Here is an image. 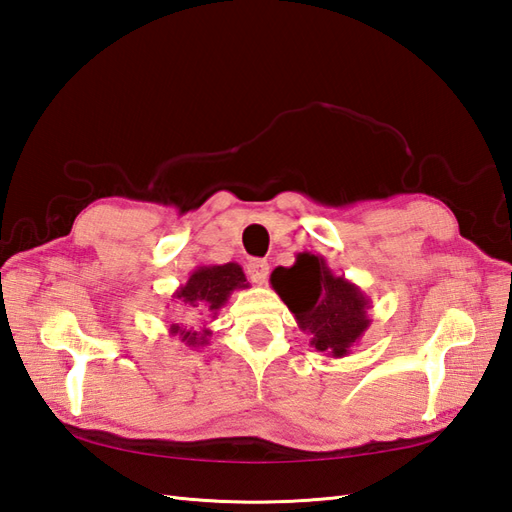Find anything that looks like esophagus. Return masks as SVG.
<instances>
[{
    "mask_svg": "<svg viewBox=\"0 0 512 512\" xmlns=\"http://www.w3.org/2000/svg\"><path fill=\"white\" fill-rule=\"evenodd\" d=\"M247 275H250V280L256 282V284H262L267 280L269 275V262L262 260V258H252L250 262H247Z\"/></svg>",
    "mask_w": 512,
    "mask_h": 512,
    "instance_id": "1",
    "label": "esophagus"
}]
</instances>
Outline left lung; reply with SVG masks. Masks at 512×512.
<instances>
[{
    "mask_svg": "<svg viewBox=\"0 0 512 512\" xmlns=\"http://www.w3.org/2000/svg\"><path fill=\"white\" fill-rule=\"evenodd\" d=\"M271 286L299 329L312 335L309 344L333 359L350 354L369 329L371 299L344 275H335L324 256L297 254L292 267H277L271 273Z\"/></svg>",
    "mask_w": 512,
    "mask_h": 512,
    "instance_id": "1",
    "label": "left lung"
}]
</instances>
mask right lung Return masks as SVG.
<instances>
[{"label": "right lung", "instance_id": "right-lung-1", "mask_svg": "<svg viewBox=\"0 0 512 512\" xmlns=\"http://www.w3.org/2000/svg\"><path fill=\"white\" fill-rule=\"evenodd\" d=\"M247 288V280L243 269L237 262H226V265H203L196 267L188 282L181 284L173 292V301L183 314L200 316V318H218L220 309L226 305L228 297L235 290ZM168 333L179 337L188 348H200L209 344L211 329L203 327V331L185 329L183 324H170Z\"/></svg>", "mask_w": 512, "mask_h": 512}]
</instances>
